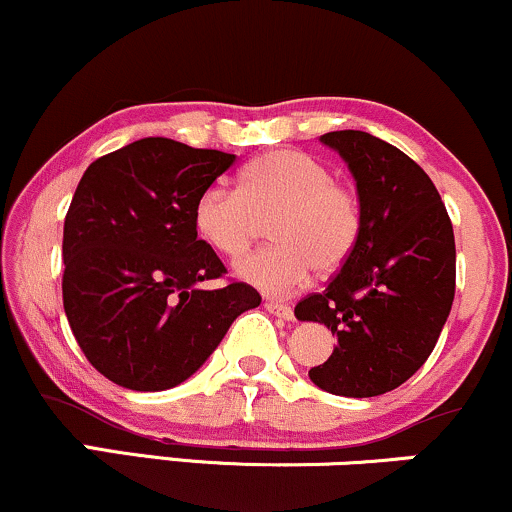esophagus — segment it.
I'll return each instance as SVG.
<instances>
[{"instance_id": "1", "label": "esophagus", "mask_w": 512, "mask_h": 512, "mask_svg": "<svg viewBox=\"0 0 512 512\" xmlns=\"http://www.w3.org/2000/svg\"><path fill=\"white\" fill-rule=\"evenodd\" d=\"M266 309L270 311V314H275V316L285 318V321H292V318H294L292 306H287V304H280V302H266Z\"/></svg>"}]
</instances>
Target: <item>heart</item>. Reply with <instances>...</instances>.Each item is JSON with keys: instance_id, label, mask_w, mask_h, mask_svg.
<instances>
[{"instance_id": "b5f03b06", "label": "heart", "mask_w": 512, "mask_h": 512, "mask_svg": "<svg viewBox=\"0 0 512 512\" xmlns=\"http://www.w3.org/2000/svg\"><path fill=\"white\" fill-rule=\"evenodd\" d=\"M270 220L275 244L242 258L237 278L266 294H290L314 268L333 273L362 234V206L323 162L294 148L258 155L239 172V189L210 184L194 203V230L225 258L242 256Z\"/></svg>"}]
</instances>
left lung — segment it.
<instances>
[{
  "instance_id": "1",
  "label": "left lung",
  "mask_w": 512,
  "mask_h": 512,
  "mask_svg": "<svg viewBox=\"0 0 512 512\" xmlns=\"http://www.w3.org/2000/svg\"><path fill=\"white\" fill-rule=\"evenodd\" d=\"M357 182L362 234L323 292L294 306L299 321L338 335L309 378L345 398L395 390L434 352L455 297V237L434 182L412 158L366 131H330Z\"/></svg>"
}]
</instances>
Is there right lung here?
Returning <instances> with one entry per match:
<instances>
[{"instance_id":"obj_1","label":"right lung","mask_w":512,"mask_h":512,"mask_svg":"<svg viewBox=\"0 0 512 512\" xmlns=\"http://www.w3.org/2000/svg\"><path fill=\"white\" fill-rule=\"evenodd\" d=\"M234 155L150 136L90 162L64 218L62 297L88 362L155 393L201 369L232 321L261 304L198 239L194 203Z\"/></svg>"}]
</instances>
